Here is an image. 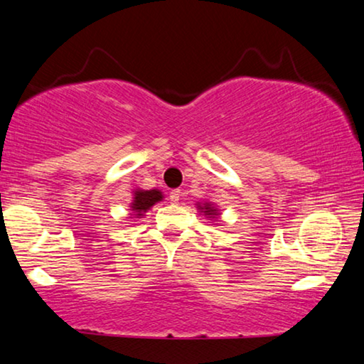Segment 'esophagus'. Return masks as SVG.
Wrapping results in <instances>:
<instances>
[{"label":"esophagus","instance_id":"1","mask_svg":"<svg viewBox=\"0 0 364 364\" xmlns=\"http://www.w3.org/2000/svg\"><path fill=\"white\" fill-rule=\"evenodd\" d=\"M181 196H182V192L178 191V188H176V191H172L171 193H168V200H171V203H178V200H181Z\"/></svg>","mask_w":364,"mask_h":364}]
</instances>
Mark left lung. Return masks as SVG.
Returning <instances> with one entry per match:
<instances>
[{"instance_id":"obj_1","label":"left lung","mask_w":364,"mask_h":364,"mask_svg":"<svg viewBox=\"0 0 364 364\" xmlns=\"http://www.w3.org/2000/svg\"><path fill=\"white\" fill-rule=\"evenodd\" d=\"M197 208L200 212H203V215L208 217V220H215V218L220 215V212H218V208L213 205L212 202H203V203H197Z\"/></svg>"}]
</instances>
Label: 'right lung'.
Here are the masks:
<instances>
[{
    "label": "right lung",
    "mask_w": 364,
    "mask_h": 364,
    "mask_svg": "<svg viewBox=\"0 0 364 364\" xmlns=\"http://www.w3.org/2000/svg\"><path fill=\"white\" fill-rule=\"evenodd\" d=\"M164 198L162 192L157 188L152 191H142V188H136L134 191V197L131 202V218H142L144 213L151 210L152 205H156L157 202H161Z\"/></svg>",
    "instance_id": "add662e5"
}]
</instances>
